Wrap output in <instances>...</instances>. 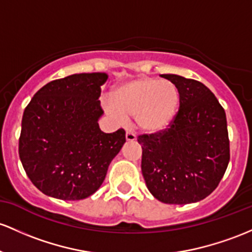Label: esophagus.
I'll return each instance as SVG.
<instances>
[{"label": "esophagus", "mask_w": 252, "mask_h": 252, "mask_svg": "<svg viewBox=\"0 0 252 252\" xmlns=\"http://www.w3.org/2000/svg\"><path fill=\"white\" fill-rule=\"evenodd\" d=\"M126 141H135V140H136V135H135L134 132L130 131V130H126Z\"/></svg>", "instance_id": "obj_1"}]
</instances>
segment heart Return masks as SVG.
I'll use <instances>...</instances> for the list:
<instances>
[{"label":"heart","instance_id":"heart-1","mask_svg":"<svg viewBox=\"0 0 252 252\" xmlns=\"http://www.w3.org/2000/svg\"><path fill=\"white\" fill-rule=\"evenodd\" d=\"M106 111L116 120L134 117L141 130L157 132L165 129L175 117L179 104L178 88L171 81L140 76L113 90Z\"/></svg>","mask_w":252,"mask_h":252}]
</instances>
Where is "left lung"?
I'll return each mask as SVG.
<instances>
[{"label": "left lung", "mask_w": 252, "mask_h": 252, "mask_svg": "<svg viewBox=\"0 0 252 252\" xmlns=\"http://www.w3.org/2000/svg\"><path fill=\"white\" fill-rule=\"evenodd\" d=\"M179 92L167 128L137 136L143 178L152 195L168 204L198 202L217 189L229 161L223 107L202 82L164 74Z\"/></svg>", "instance_id": "left-lung-1"}]
</instances>
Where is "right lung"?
Segmentation results:
<instances>
[{"label": "right lung", "mask_w": 252, "mask_h": 252, "mask_svg": "<svg viewBox=\"0 0 252 252\" xmlns=\"http://www.w3.org/2000/svg\"><path fill=\"white\" fill-rule=\"evenodd\" d=\"M105 73L54 80L26 106L19 139L25 172L41 192L64 201L88 197L103 184L126 131L106 134L98 120Z\"/></svg>", "instance_id": "1"}]
</instances>
